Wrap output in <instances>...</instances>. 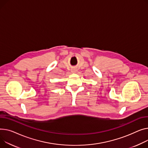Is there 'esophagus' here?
<instances>
[{"mask_svg": "<svg viewBox=\"0 0 148 148\" xmlns=\"http://www.w3.org/2000/svg\"><path fill=\"white\" fill-rule=\"evenodd\" d=\"M71 72L73 73H75L77 72V70H76V69H75V68H73V69H72V70H71Z\"/></svg>", "mask_w": 148, "mask_h": 148, "instance_id": "1", "label": "esophagus"}]
</instances>
